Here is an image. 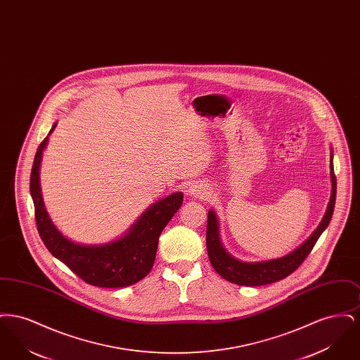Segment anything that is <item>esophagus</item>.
<instances>
[{
	"mask_svg": "<svg viewBox=\"0 0 360 360\" xmlns=\"http://www.w3.org/2000/svg\"><path fill=\"white\" fill-rule=\"evenodd\" d=\"M188 193L191 194V197L205 198L206 195H207V188H206L204 184H195V185H191L188 188Z\"/></svg>",
	"mask_w": 360,
	"mask_h": 360,
	"instance_id": "esophagus-1",
	"label": "esophagus"
}]
</instances>
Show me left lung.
Wrapping results in <instances>:
<instances>
[{"mask_svg": "<svg viewBox=\"0 0 360 360\" xmlns=\"http://www.w3.org/2000/svg\"><path fill=\"white\" fill-rule=\"evenodd\" d=\"M332 159H333V154L330 153L332 191H330V200L326 207L324 219L317 226V229L311 233V236L286 257H278L273 260H264V262H241L235 259L225 251L220 240V233H219L217 216L213 210H209L207 225H206V250H207L209 260L213 269L216 270V273L221 275L224 279L241 286H263V285L274 283L289 276L291 273H294L310 254L314 244L317 243L321 233L326 231L328 224L332 219L335 201H336V175L333 172Z\"/></svg>", "mask_w": 360, "mask_h": 360, "instance_id": "1", "label": "left lung"}]
</instances>
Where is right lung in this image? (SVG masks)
I'll return each instance as SVG.
<instances>
[{
    "label": "right lung",
    "mask_w": 360,
    "mask_h": 360,
    "mask_svg": "<svg viewBox=\"0 0 360 360\" xmlns=\"http://www.w3.org/2000/svg\"><path fill=\"white\" fill-rule=\"evenodd\" d=\"M56 124L52 125V131ZM49 134V135H50ZM46 137L34 155L31 172V195L39 235L52 255L63 262L74 274L98 288H125L141 281L154 266L158 240L165 226L184 202V194L174 193L150 206L119 240L101 245H84L65 238L44 207L39 169L47 146Z\"/></svg>",
    "instance_id": "1"
}]
</instances>
